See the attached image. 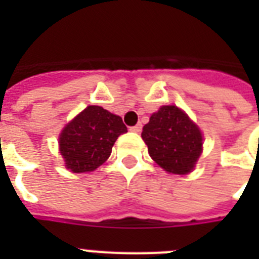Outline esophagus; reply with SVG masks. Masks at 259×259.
I'll use <instances>...</instances> for the list:
<instances>
[{"label":"esophagus","instance_id":"1","mask_svg":"<svg viewBox=\"0 0 259 259\" xmlns=\"http://www.w3.org/2000/svg\"><path fill=\"white\" fill-rule=\"evenodd\" d=\"M141 129H142L141 123H138V125L132 126V127H130V130H132V132H134V133H140V132H141Z\"/></svg>","mask_w":259,"mask_h":259}]
</instances>
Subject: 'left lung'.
<instances>
[{
    "instance_id": "left-lung-1",
    "label": "left lung",
    "mask_w": 259,
    "mask_h": 259,
    "mask_svg": "<svg viewBox=\"0 0 259 259\" xmlns=\"http://www.w3.org/2000/svg\"><path fill=\"white\" fill-rule=\"evenodd\" d=\"M141 137L148 145L150 157L175 175L191 172L201 153L200 130L176 106H162L152 114Z\"/></svg>"
}]
</instances>
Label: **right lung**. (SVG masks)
Wrapping results in <instances>:
<instances>
[{
  "instance_id": "obj_1",
  "label": "right lung",
  "mask_w": 259,
  "mask_h": 259,
  "mask_svg": "<svg viewBox=\"0 0 259 259\" xmlns=\"http://www.w3.org/2000/svg\"><path fill=\"white\" fill-rule=\"evenodd\" d=\"M127 127L122 118L99 106H89L60 134L59 145L71 172L97 169L109 158L114 142Z\"/></svg>"
}]
</instances>
